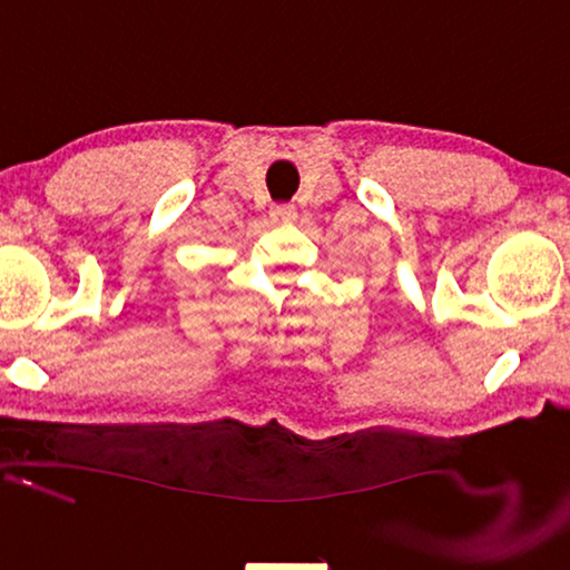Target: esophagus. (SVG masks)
<instances>
[{
  "mask_svg": "<svg viewBox=\"0 0 570 570\" xmlns=\"http://www.w3.org/2000/svg\"><path fill=\"white\" fill-rule=\"evenodd\" d=\"M272 219L278 222V224H292L296 219V206L294 204L272 206Z\"/></svg>",
  "mask_w": 570,
  "mask_h": 570,
  "instance_id": "esophagus-1",
  "label": "esophagus"
}]
</instances>
